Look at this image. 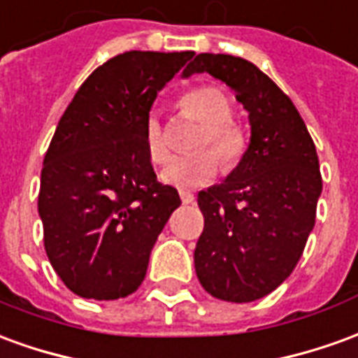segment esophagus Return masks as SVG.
Segmentation results:
<instances>
[{
  "mask_svg": "<svg viewBox=\"0 0 358 358\" xmlns=\"http://www.w3.org/2000/svg\"><path fill=\"white\" fill-rule=\"evenodd\" d=\"M180 199H182V203H186V205L196 201L194 194H192V192H186V189H182V192H180Z\"/></svg>",
  "mask_w": 358,
  "mask_h": 358,
  "instance_id": "1",
  "label": "esophagus"
}]
</instances>
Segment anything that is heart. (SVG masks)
I'll return each mask as SVG.
<instances>
[{
    "label": "heart",
    "instance_id": "heart-1",
    "mask_svg": "<svg viewBox=\"0 0 358 358\" xmlns=\"http://www.w3.org/2000/svg\"><path fill=\"white\" fill-rule=\"evenodd\" d=\"M182 108L192 118L201 122V129L197 131L194 147L197 153L178 157L162 171L161 178L164 184L176 187H196L213 178L219 172V162L224 171L236 166L246 151V139L238 126L231 120L234 114L231 99L227 92L217 87H201L187 92L182 99ZM209 144L215 153L201 150ZM143 147L147 157L153 164H164L171 157L169 145L164 139L161 120L155 114H149L143 124ZM220 159H217L216 157Z\"/></svg>",
    "mask_w": 358,
    "mask_h": 358
}]
</instances>
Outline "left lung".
I'll return each instance as SVG.
<instances>
[{"label": "left lung", "instance_id": "8db88e82", "mask_svg": "<svg viewBox=\"0 0 358 358\" xmlns=\"http://www.w3.org/2000/svg\"><path fill=\"white\" fill-rule=\"evenodd\" d=\"M203 71L234 89L252 137L229 178L197 194L205 224L196 273L215 299L252 302L283 283L304 252L322 194L318 155L291 99L248 59L199 54L184 77Z\"/></svg>", "mask_w": 358, "mask_h": 358}]
</instances>
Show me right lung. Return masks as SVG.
Listing matches in <instances>:
<instances>
[{"instance_id":"add662e5","label":"right lung","mask_w":358,"mask_h":358,"mask_svg":"<svg viewBox=\"0 0 358 358\" xmlns=\"http://www.w3.org/2000/svg\"><path fill=\"white\" fill-rule=\"evenodd\" d=\"M194 52H126L75 92L40 176L44 248L67 289L116 301L143 283L149 256L180 201L157 180L143 124L157 92Z\"/></svg>"}]
</instances>
